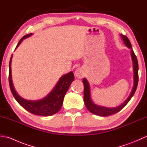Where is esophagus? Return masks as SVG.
<instances>
[{
	"instance_id": "34e87169",
	"label": "esophagus",
	"mask_w": 147,
	"mask_h": 147,
	"mask_svg": "<svg viewBox=\"0 0 147 147\" xmlns=\"http://www.w3.org/2000/svg\"><path fill=\"white\" fill-rule=\"evenodd\" d=\"M74 75H75V76L77 77L78 78L82 79V78L84 76L83 70L82 68L76 69L75 70V72H74Z\"/></svg>"
}]
</instances>
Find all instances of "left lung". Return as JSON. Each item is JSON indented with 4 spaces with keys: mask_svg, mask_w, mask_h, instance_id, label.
I'll list each match as a JSON object with an SVG mask.
<instances>
[{
    "mask_svg": "<svg viewBox=\"0 0 147 147\" xmlns=\"http://www.w3.org/2000/svg\"><path fill=\"white\" fill-rule=\"evenodd\" d=\"M122 40L127 48L131 50V59L133 62V87L131 90L130 94L127 99L124 101L123 104L119 106L115 107H107L105 106H101L95 104L93 102L91 97V92H90V85L85 78L83 79V83L84 84V102H85V106L87 109L92 114H94L97 115H100V116H109L112 114L117 113L119 111H120L124 106H125L129 101L132 98L133 95L135 94V91L138 86V61H137L136 56L135 55V53L133 52L132 49L131 44L129 42V39L127 38V36L123 35H120Z\"/></svg>",
    "mask_w": 147,
    "mask_h": 147,
    "instance_id": "1",
    "label": "left lung"
}]
</instances>
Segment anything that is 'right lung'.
Wrapping results in <instances>:
<instances>
[{
  "mask_svg": "<svg viewBox=\"0 0 147 147\" xmlns=\"http://www.w3.org/2000/svg\"><path fill=\"white\" fill-rule=\"evenodd\" d=\"M32 35V33H30L24 36L18 42L15 50L21 44L23 40ZM12 58V55H11L9 65V82L12 95L14 96L16 101L26 111L35 115L49 116V115H54L59 112L62 107L65 93L69 88L71 83L74 80L73 72H69V73L62 76L57 83H56L54 88L45 97L38 100H26L22 98L21 96L19 95L14 88L12 80L11 74Z\"/></svg>",
  "mask_w": 147,
  "mask_h": 147,
  "instance_id": "1",
  "label": "right lung"
}]
</instances>
